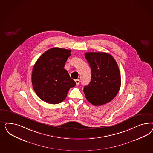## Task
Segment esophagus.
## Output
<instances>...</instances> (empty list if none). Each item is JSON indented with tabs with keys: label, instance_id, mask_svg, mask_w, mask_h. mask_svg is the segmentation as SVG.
Returning <instances> with one entry per match:
<instances>
[{
	"label": "esophagus",
	"instance_id": "esophagus-1",
	"mask_svg": "<svg viewBox=\"0 0 153 153\" xmlns=\"http://www.w3.org/2000/svg\"><path fill=\"white\" fill-rule=\"evenodd\" d=\"M75 82H76L77 85H79V79H76V80H75Z\"/></svg>",
	"mask_w": 153,
	"mask_h": 153
}]
</instances>
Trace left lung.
<instances>
[{
  "mask_svg": "<svg viewBox=\"0 0 153 153\" xmlns=\"http://www.w3.org/2000/svg\"><path fill=\"white\" fill-rule=\"evenodd\" d=\"M85 56L91 69V80L83 88L86 98L95 106L105 104L114 99L120 88L118 65L106 53L88 52Z\"/></svg>",
  "mask_w": 153,
  "mask_h": 153,
  "instance_id": "8db88e82",
  "label": "left lung"
}]
</instances>
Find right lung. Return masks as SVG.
Returning a JSON list of instances; mask_svg holds the SVG:
<instances>
[{"instance_id":"add662e5","label":"right lung","mask_w":153,"mask_h":153,"mask_svg":"<svg viewBox=\"0 0 153 153\" xmlns=\"http://www.w3.org/2000/svg\"><path fill=\"white\" fill-rule=\"evenodd\" d=\"M71 51L51 48L44 53L33 67L32 83L37 96L44 102L56 104L63 102L70 88L76 86L74 80L64 68Z\"/></svg>"}]
</instances>
